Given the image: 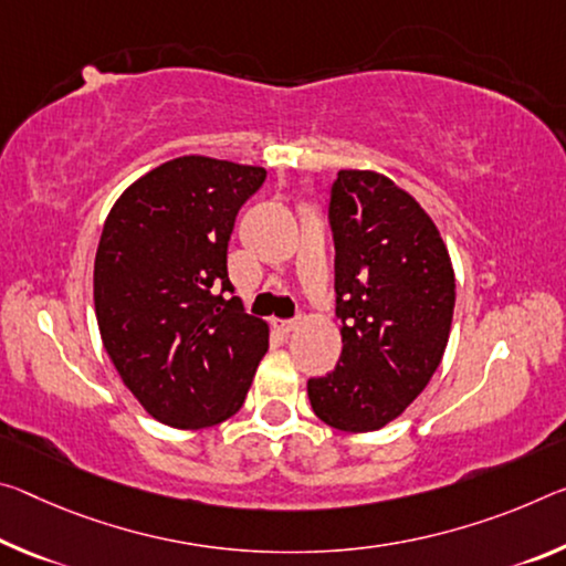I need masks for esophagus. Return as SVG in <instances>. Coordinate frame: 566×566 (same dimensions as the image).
<instances>
[{
	"label": "esophagus",
	"instance_id": "obj_1",
	"mask_svg": "<svg viewBox=\"0 0 566 566\" xmlns=\"http://www.w3.org/2000/svg\"><path fill=\"white\" fill-rule=\"evenodd\" d=\"M274 327L282 332V335H286V332H292L294 327H297V319H276Z\"/></svg>",
	"mask_w": 566,
	"mask_h": 566
}]
</instances>
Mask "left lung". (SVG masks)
<instances>
[{
    "mask_svg": "<svg viewBox=\"0 0 566 566\" xmlns=\"http://www.w3.org/2000/svg\"><path fill=\"white\" fill-rule=\"evenodd\" d=\"M343 355L307 380L319 420L347 433L378 430L416 400L451 332L455 280L436 223L375 170H339L329 186Z\"/></svg>",
    "mask_w": 566,
    "mask_h": 566,
    "instance_id": "1",
    "label": "left lung"
}]
</instances>
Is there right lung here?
<instances>
[{"instance_id": "right-lung-1", "label": "right lung", "mask_w": 566, "mask_h": 566, "mask_svg": "<svg viewBox=\"0 0 566 566\" xmlns=\"http://www.w3.org/2000/svg\"><path fill=\"white\" fill-rule=\"evenodd\" d=\"M266 170L184 156L107 213L95 254V315L128 390L174 428H206L244 406L269 329L234 297L229 239Z\"/></svg>"}]
</instances>
